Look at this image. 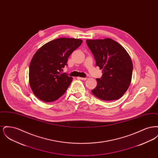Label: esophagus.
Wrapping results in <instances>:
<instances>
[{
	"mask_svg": "<svg viewBox=\"0 0 158 158\" xmlns=\"http://www.w3.org/2000/svg\"><path fill=\"white\" fill-rule=\"evenodd\" d=\"M78 79H81V80H82V81H85V80H86L88 78H87V77H78Z\"/></svg>",
	"mask_w": 158,
	"mask_h": 158,
	"instance_id": "obj_1",
	"label": "esophagus"
}]
</instances>
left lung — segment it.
Wrapping results in <instances>:
<instances>
[{"label": "left lung", "mask_w": 158, "mask_h": 158, "mask_svg": "<svg viewBox=\"0 0 158 158\" xmlns=\"http://www.w3.org/2000/svg\"><path fill=\"white\" fill-rule=\"evenodd\" d=\"M86 44L96 60V65L102 69L101 79H96L97 86L91 90L104 101L120 98L130 85L133 63L125 48L111 38L86 40Z\"/></svg>", "instance_id": "1"}]
</instances>
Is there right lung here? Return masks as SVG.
I'll return each mask as SVG.
<instances>
[{"mask_svg":"<svg viewBox=\"0 0 158 158\" xmlns=\"http://www.w3.org/2000/svg\"><path fill=\"white\" fill-rule=\"evenodd\" d=\"M82 43L76 38H60L43 45L35 53L29 68V82L34 94L45 102H53L67 90L72 77L63 68L68 58Z\"/></svg>","mask_w":158,"mask_h":158,"instance_id":"obj_1","label":"right lung"}]
</instances>
